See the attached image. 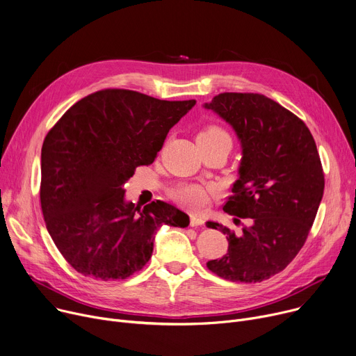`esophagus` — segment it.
I'll return each instance as SVG.
<instances>
[{"label":"esophagus","mask_w":356,"mask_h":356,"mask_svg":"<svg viewBox=\"0 0 356 356\" xmlns=\"http://www.w3.org/2000/svg\"><path fill=\"white\" fill-rule=\"evenodd\" d=\"M204 220L201 216H198V215H191V227H201V225H204Z\"/></svg>","instance_id":"obj_1"}]
</instances>
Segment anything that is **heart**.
<instances>
[{
  "mask_svg": "<svg viewBox=\"0 0 356 356\" xmlns=\"http://www.w3.org/2000/svg\"><path fill=\"white\" fill-rule=\"evenodd\" d=\"M224 141L231 143L229 135L224 129L215 125L202 129L197 136L198 144L200 143L215 144V143H224ZM174 198L191 209H200L208 202V193L207 189L202 188L201 185H181L174 191Z\"/></svg>",
  "mask_w": 356,
  "mask_h": 356,
  "instance_id": "obj_1",
  "label": "heart"
}]
</instances>
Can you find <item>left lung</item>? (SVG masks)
<instances>
[{
  "mask_svg": "<svg viewBox=\"0 0 356 356\" xmlns=\"http://www.w3.org/2000/svg\"><path fill=\"white\" fill-rule=\"evenodd\" d=\"M204 108L232 127L242 149L238 179L224 211L250 218V227L239 235L207 222L228 239V252L207 266L232 282L269 280L304 247L323 195L314 136L304 121L261 94L224 92Z\"/></svg>",
  "mask_w": 356,
  "mask_h": 356,
  "instance_id": "obj_1",
  "label": "left lung"
}]
</instances>
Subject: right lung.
<instances>
[{
	"instance_id": "1",
	"label": "right lung",
	"mask_w": 356,
	"mask_h": 356,
	"mask_svg": "<svg viewBox=\"0 0 356 356\" xmlns=\"http://www.w3.org/2000/svg\"><path fill=\"white\" fill-rule=\"evenodd\" d=\"M194 105L102 90L75 102L49 129L41 149V208L48 234L76 272L125 280L149 261L162 225H189L171 204L141 209L127 201L124 185L136 167L154 162Z\"/></svg>"
}]
</instances>
